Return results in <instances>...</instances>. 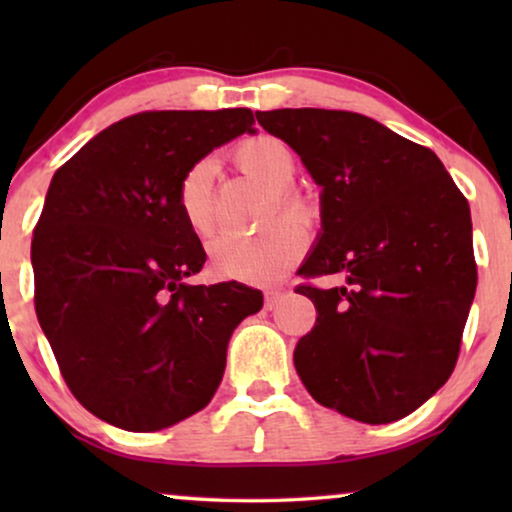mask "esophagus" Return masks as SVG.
<instances>
[{
	"label": "esophagus",
	"mask_w": 512,
	"mask_h": 512,
	"mask_svg": "<svg viewBox=\"0 0 512 512\" xmlns=\"http://www.w3.org/2000/svg\"><path fill=\"white\" fill-rule=\"evenodd\" d=\"M286 289H275V291H268V296H265V307H268V310H275V307L282 303V300L286 298Z\"/></svg>",
	"instance_id": "esophagus-1"
}]
</instances>
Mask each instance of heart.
<instances>
[{
	"label": "heart",
	"mask_w": 512,
	"mask_h": 512,
	"mask_svg": "<svg viewBox=\"0 0 512 512\" xmlns=\"http://www.w3.org/2000/svg\"><path fill=\"white\" fill-rule=\"evenodd\" d=\"M235 163L244 174L272 191L265 219L271 221L277 213L286 215L287 219L272 222L251 237L219 235L209 242V265L223 279L270 284L303 256L307 235L296 221L310 219L312 209L303 195L291 188L298 174V163L282 139L270 135L244 139L235 149ZM214 174V158H200L186 167L177 184V209L186 228L195 235H207L212 228ZM289 218L294 221L289 222Z\"/></svg>",
	"instance_id": "b5f03b06"
}]
</instances>
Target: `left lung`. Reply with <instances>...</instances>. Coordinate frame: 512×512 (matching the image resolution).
Wrapping results in <instances>:
<instances>
[{"instance_id": "obj_1", "label": "left lung", "mask_w": 512, "mask_h": 512, "mask_svg": "<svg viewBox=\"0 0 512 512\" xmlns=\"http://www.w3.org/2000/svg\"><path fill=\"white\" fill-rule=\"evenodd\" d=\"M321 186V235L300 275L317 324L293 363L312 398L366 424L396 422L459 359L478 265L471 209L436 153L373 118L335 109L256 111Z\"/></svg>"}]
</instances>
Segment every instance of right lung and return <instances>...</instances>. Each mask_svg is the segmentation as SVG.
Here are the masks:
<instances>
[{"label": "right lung", "mask_w": 512, "mask_h": 512, "mask_svg": "<svg viewBox=\"0 0 512 512\" xmlns=\"http://www.w3.org/2000/svg\"><path fill=\"white\" fill-rule=\"evenodd\" d=\"M251 109L142 111L76 151L34 226V310L69 391L125 431H160L212 401L235 326L263 307L237 282L186 284L205 249L177 209L195 160Z\"/></svg>", "instance_id": "obj_1"}]
</instances>
